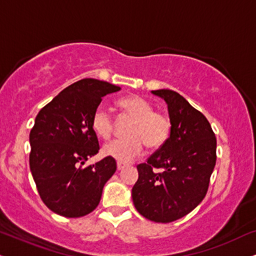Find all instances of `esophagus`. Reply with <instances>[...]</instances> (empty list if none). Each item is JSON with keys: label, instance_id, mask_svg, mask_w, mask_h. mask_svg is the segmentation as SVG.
I'll list each match as a JSON object with an SVG mask.
<instances>
[{"label": "esophagus", "instance_id": "1", "mask_svg": "<svg viewBox=\"0 0 256 256\" xmlns=\"http://www.w3.org/2000/svg\"><path fill=\"white\" fill-rule=\"evenodd\" d=\"M126 167V165L124 164H122V162H118V171H121V170H123Z\"/></svg>", "mask_w": 256, "mask_h": 256}]
</instances>
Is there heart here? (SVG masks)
<instances>
[{
  "mask_svg": "<svg viewBox=\"0 0 256 256\" xmlns=\"http://www.w3.org/2000/svg\"><path fill=\"white\" fill-rule=\"evenodd\" d=\"M118 106L122 115L132 118L127 128V138H115L106 144L103 154L118 160L130 162L142 153L144 144L148 148L156 150L166 142L171 133V120L162 112L153 110V106L141 96H128L118 100ZM91 126L100 138H109L115 130V121L112 112L103 106L94 109Z\"/></svg>",
  "mask_w": 256,
  "mask_h": 256,
  "instance_id": "1",
  "label": "heart"
}]
</instances>
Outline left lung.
<instances>
[{
    "instance_id": "obj_1",
    "label": "left lung",
    "mask_w": 256,
    "mask_h": 256,
    "mask_svg": "<svg viewBox=\"0 0 256 256\" xmlns=\"http://www.w3.org/2000/svg\"><path fill=\"white\" fill-rule=\"evenodd\" d=\"M167 103L171 133L146 162L138 165L133 203L144 217L170 223L204 200L216 165V136L206 118L176 91H152Z\"/></svg>"
}]
</instances>
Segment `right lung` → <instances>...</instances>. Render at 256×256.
Here are the masks:
<instances>
[{
	"label": "right lung",
	"mask_w": 256,
	"mask_h": 256,
	"mask_svg": "<svg viewBox=\"0 0 256 256\" xmlns=\"http://www.w3.org/2000/svg\"><path fill=\"white\" fill-rule=\"evenodd\" d=\"M120 89L84 78L65 88L36 115L30 134V167L41 200L53 212L77 218L100 204L104 185L116 171L115 159L106 156L83 165L100 150L91 126L94 109L106 94Z\"/></svg>",
	"instance_id": "obj_1"
}]
</instances>
